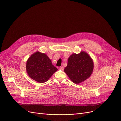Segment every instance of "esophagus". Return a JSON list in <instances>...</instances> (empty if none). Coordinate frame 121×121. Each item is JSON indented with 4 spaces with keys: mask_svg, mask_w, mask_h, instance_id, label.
Segmentation results:
<instances>
[{
    "mask_svg": "<svg viewBox=\"0 0 121 121\" xmlns=\"http://www.w3.org/2000/svg\"><path fill=\"white\" fill-rule=\"evenodd\" d=\"M59 69H62V70H63V69H64V68L63 66H61V67H59Z\"/></svg>",
    "mask_w": 121,
    "mask_h": 121,
    "instance_id": "34e87169",
    "label": "esophagus"
}]
</instances>
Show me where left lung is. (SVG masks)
I'll return each instance as SVG.
<instances>
[{"label": "left lung", "instance_id": "left-lung-1", "mask_svg": "<svg viewBox=\"0 0 121 121\" xmlns=\"http://www.w3.org/2000/svg\"><path fill=\"white\" fill-rule=\"evenodd\" d=\"M93 67L92 59L87 53L83 51L70 56L64 71L72 82L77 84L91 76Z\"/></svg>", "mask_w": 121, "mask_h": 121}]
</instances>
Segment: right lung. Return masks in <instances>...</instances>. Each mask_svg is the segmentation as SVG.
<instances>
[{
    "label": "right lung",
    "mask_w": 121,
    "mask_h": 121,
    "mask_svg": "<svg viewBox=\"0 0 121 121\" xmlns=\"http://www.w3.org/2000/svg\"><path fill=\"white\" fill-rule=\"evenodd\" d=\"M57 70L46 54L39 52L32 54L27 61V73L32 79L40 83L47 81Z\"/></svg>",
    "instance_id": "right-lung-1"
}]
</instances>
